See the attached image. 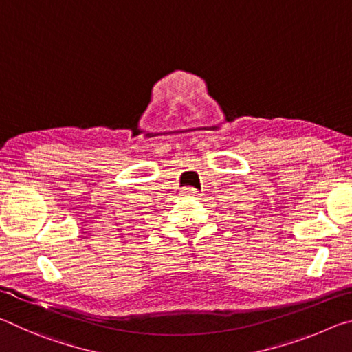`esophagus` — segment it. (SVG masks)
<instances>
[{
  "label": "esophagus",
  "instance_id": "esophagus-1",
  "mask_svg": "<svg viewBox=\"0 0 352 352\" xmlns=\"http://www.w3.org/2000/svg\"><path fill=\"white\" fill-rule=\"evenodd\" d=\"M182 192H183L184 195H192V197H194V195L199 194V190L195 189V188H192V186H186V188H183Z\"/></svg>",
  "mask_w": 352,
  "mask_h": 352
}]
</instances>
